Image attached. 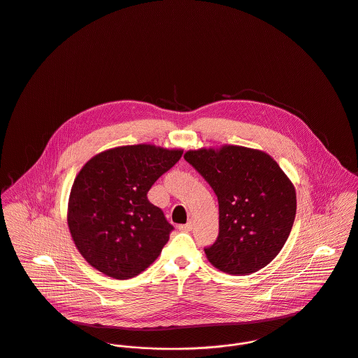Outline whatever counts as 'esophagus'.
Masks as SVG:
<instances>
[{
    "label": "esophagus",
    "instance_id": "esophagus-1",
    "mask_svg": "<svg viewBox=\"0 0 358 358\" xmlns=\"http://www.w3.org/2000/svg\"><path fill=\"white\" fill-rule=\"evenodd\" d=\"M178 229H180V231H184V232H191V231L194 229V222L189 221V222H187V224H184V225H180Z\"/></svg>",
    "mask_w": 358,
    "mask_h": 358
}]
</instances>
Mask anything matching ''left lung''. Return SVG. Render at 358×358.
Segmentation results:
<instances>
[{"label": "left lung", "instance_id": "obj_1", "mask_svg": "<svg viewBox=\"0 0 358 358\" xmlns=\"http://www.w3.org/2000/svg\"><path fill=\"white\" fill-rule=\"evenodd\" d=\"M218 199L220 232L204 247L208 261L229 275H250L275 259L296 213L295 189L268 154L227 145L184 155Z\"/></svg>", "mask_w": 358, "mask_h": 358}]
</instances>
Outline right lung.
Listing matches in <instances>:
<instances>
[{
  "label": "right lung",
  "instance_id": "add662e5",
  "mask_svg": "<svg viewBox=\"0 0 358 358\" xmlns=\"http://www.w3.org/2000/svg\"><path fill=\"white\" fill-rule=\"evenodd\" d=\"M182 151L126 145L89 160L69 201V228L82 257L110 278H134L158 257L174 229L148 191Z\"/></svg>",
  "mask_w": 358,
  "mask_h": 358
}]
</instances>
